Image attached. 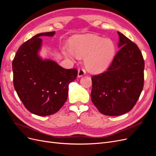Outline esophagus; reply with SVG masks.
I'll use <instances>...</instances> for the list:
<instances>
[{
  "instance_id": "1",
  "label": "esophagus",
  "mask_w": 156,
  "mask_h": 156,
  "mask_svg": "<svg viewBox=\"0 0 156 156\" xmlns=\"http://www.w3.org/2000/svg\"><path fill=\"white\" fill-rule=\"evenodd\" d=\"M85 74H86V72H85V70H84V69H83V68L79 69V70H78V77H83Z\"/></svg>"
}]
</instances>
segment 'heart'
Here are the masks:
<instances>
[{
  "instance_id": "heart-1",
  "label": "heart",
  "mask_w": 156,
  "mask_h": 156,
  "mask_svg": "<svg viewBox=\"0 0 156 156\" xmlns=\"http://www.w3.org/2000/svg\"><path fill=\"white\" fill-rule=\"evenodd\" d=\"M71 48L63 49L68 57L85 56V65L92 72H101L110 64L115 54L113 41L92 34L77 36L72 40Z\"/></svg>"
}]
</instances>
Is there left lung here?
I'll use <instances>...</instances> for the list:
<instances>
[{
    "instance_id": "8db88e82",
    "label": "left lung",
    "mask_w": 156,
    "mask_h": 156,
    "mask_svg": "<svg viewBox=\"0 0 156 156\" xmlns=\"http://www.w3.org/2000/svg\"><path fill=\"white\" fill-rule=\"evenodd\" d=\"M119 51L106 72L92 77L91 100L101 114L119 116L130 111L144 87V61L138 46L121 32Z\"/></svg>"
}]
</instances>
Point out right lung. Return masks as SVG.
Segmentation results:
<instances>
[{"mask_svg": "<svg viewBox=\"0 0 156 156\" xmlns=\"http://www.w3.org/2000/svg\"><path fill=\"white\" fill-rule=\"evenodd\" d=\"M43 32L22 44L12 62L13 85L23 105L32 114L48 116L58 112L68 99L69 84L77 76V69H65L53 60L38 55Z\"/></svg>", "mask_w": 156, "mask_h": 156, "instance_id": "add662e5", "label": "right lung"}]
</instances>
